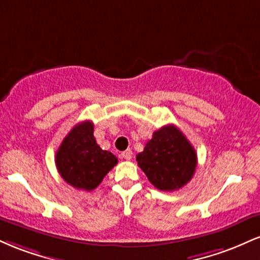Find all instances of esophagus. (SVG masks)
Here are the masks:
<instances>
[{"label":"esophagus","instance_id":"1","mask_svg":"<svg viewBox=\"0 0 260 260\" xmlns=\"http://www.w3.org/2000/svg\"><path fill=\"white\" fill-rule=\"evenodd\" d=\"M122 157L126 160H131L132 159V150L131 149H127V150H124L123 153H122Z\"/></svg>","mask_w":260,"mask_h":260}]
</instances>
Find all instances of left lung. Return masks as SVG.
I'll use <instances>...</instances> for the list:
<instances>
[{"label":"left lung","mask_w":260,"mask_h":260,"mask_svg":"<svg viewBox=\"0 0 260 260\" xmlns=\"http://www.w3.org/2000/svg\"><path fill=\"white\" fill-rule=\"evenodd\" d=\"M137 162L154 187L171 192L192 180L197 153L184 134L169 124L155 131L144 150L137 155Z\"/></svg>","instance_id":"1"}]
</instances>
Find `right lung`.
<instances>
[{
	"label": "right lung",
	"mask_w": 260,
	"mask_h": 260,
	"mask_svg": "<svg viewBox=\"0 0 260 260\" xmlns=\"http://www.w3.org/2000/svg\"><path fill=\"white\" fill-rule=\"evenodd\" d=\"M117 157L98 145L94 124L80 122L64 137L56 151V166L61 177L77 189H95L107 172L117 165Z\"/></svg>",
	"instance_id": "obj_1"
}]
</instances>
